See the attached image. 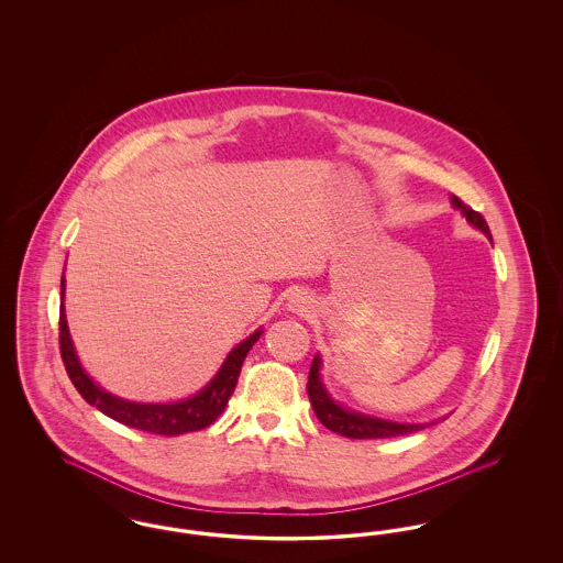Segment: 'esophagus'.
I'll return each mask as SVG.
<instances>
[{
	"mask_svg": "<svg viewBox=\"0 0 563 563\" xmlns=\"http://www.w3.org/2000/svg\"><path fill=\"white\" fill-rule=\"evenodd\" d=\"M287 308L295 312V314H308L314 308L312 297L303 291H295V294L287 297Z\"/></svg>",
	"mask_w": 563,
	"mask_h": 563,
	"instance_id": "34e87169",
	"label": "esophagus"
}]
</instances>
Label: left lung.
Wrapping results in <instances>:
<instances>
[{
    "mask_svg": "<svg viewBox=\"0 0 563 563\" xmlns=\"http://www.w3.org/2000/svg\"><path fill=\"white\" fill-rule=\"evenodd\" d=\"M452 205H454V209L466 217V221L473 228H477L492 241L489 228H487L482 213L466 207L457 196H452ZM321 354H317L312 361V367H310V375H308V397H310L312 409H314L317 418L321 420L322 427H327L342 437H349V439H388V437H401V434H409V432L430 427V424H407V422L382 420V418H374V416L354 411L349 407H342L324 388L321 379Z\"/></svg>",
    "mask_w": 563,
    "mask_h": 563,
    "instance_id": "left-lung-1",
    "label": "left lung"
}]
</instances>
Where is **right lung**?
<instances>
[{
	"instance_id": "1",
	"label": "right lung",
	"mask_w": 563,
	"mask_h": 563,
	"mask_svg": "<svg viewBox=\"0 0 563 563\" xmlns=\"http://www.w3.org/2000/svg\"><path fill=\"white\" fill-rule=\"evenodd\" d=\"M63 299H65V276L60 278V319H58L60 356H63L69 379L74 382V386L78 388L81 397L92 407H97L99 411H103L111 420H115L124 427L154 432V434H166V437L207 429L213 424L214 420L223 413L225 405L236 388L242 361H244L246 352L253 349V344L264 333L260 327L255 333H251L246 340H242L241 344H236L234 349L230 350V354L225 356L223 365L213 375V379L202 390H198L196 395H191L184 401H126V399H120L108 390H103L99 384H95V379L90 375L84 372L80 358L74 349L71 335H69Z\"/></svg>"
}]
</instances>
